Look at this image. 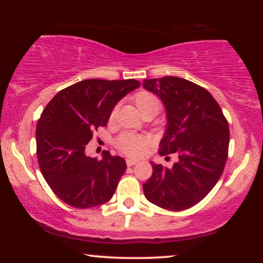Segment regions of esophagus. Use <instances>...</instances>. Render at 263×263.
<instances>
[{"instance_id":"esophagus-1","label":"esophagus","mask_w":263,"mask_h":263,"mask_svg":"<svg viewBox=\"0 0 263 263\" xmlns=\"http://www.w3.org/2000/svg\"><path fill=\"white\" fill-rule=\"evenodd\" d=\"M136 163H138V161L134 160V159H127V165H128V166H134Z\"/></svg>"}]
</instances>
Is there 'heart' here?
<instances>
[{"label":"heart","mask_w":263,"mask_h":263,"mask_svg":"<svg viewBox=\"0 0 263 263\" xmlns=\"http://www.w3.org/2000/svg\"><path fill=\"white\" fill-rule=\"evenodd\" d=\"M134 103L140 114L147 112V111L159 110V102L153 95L148 92H139L134 97ZM115 114V111L112 115ZM116 146L122 152L132 157H139L145 152L146 148V139L141 135L132 134V133H124L117 139Z\"/></svg>","instance_id":"obj_1"}]
</instances>
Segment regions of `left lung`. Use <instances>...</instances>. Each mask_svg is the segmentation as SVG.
<instances>
[{"mask_svg": "<svg viewBox=\"0 0 263 263\" xmlns=\"http://www.w3.org/2000/svg\"><path fill=\"white\" fill-rule=\"evenodd\" d=\"M143 88L164 104L166 127L161 156L176 153L172 167L151 161L153 174L142 185L146 199L168 211L199 203L224 171L230 142L229 123L207 89L185 79H145Z\"/></svg>", "mask_w": 263, "mask_h": 263, "instance_id": "obj_1", "label": "left lung"}]
</instances>
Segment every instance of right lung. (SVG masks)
Here are the masks:
<instances>
[{"label": "right lung", "mask_w": 263, "mask_h": 263, "mask_svg": "<svg viewBox=\"0 0 263 263\" xmlns=\"http://www.w3.org/2000/svg\"><path fill=\"white\" fill-rule=\"evenodd\" d=\"M140 87L134 79H88L62 89L37 123L39 167L57 197L75 208H91L114 196L127 164L110 152L102 160L86 154L97 128L105 127L120 100Z\"/></svg>", "instance_id": "right-lung-1"}]
</instances>
